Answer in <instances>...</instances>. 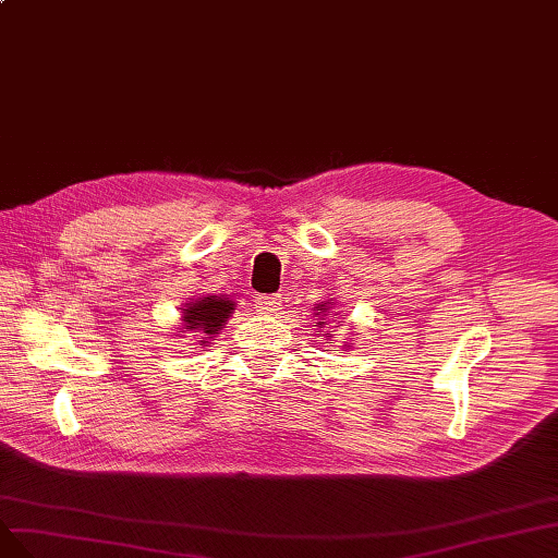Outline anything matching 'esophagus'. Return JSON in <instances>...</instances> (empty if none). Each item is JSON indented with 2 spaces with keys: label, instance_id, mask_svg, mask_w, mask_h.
Returning <instances> with one entry per match:
<instances>
[{
  "label": "esophagus",
  "instance_id": "obj_1",
  "mask_svg": "<svg viewBox=\"0 0 558 558\" xmlns=\"http://www.w3.org/2000/svg\"><path fill=\"white\" fill-rule=\"evenodd\" d=\"M254 306H257L262 313H278L282 306V296L280 294H259L254 299Z\"/></svg>",
  "mask_w": 558,
  "mask_h": 558
}]
</instances>
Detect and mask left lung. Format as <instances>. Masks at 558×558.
<instances>
[{"label":"left lung","mask_w":558,"mask_h":558,"mask_svg":"<svg viewBox=\"0 0 558 558\" xmlns=\"http://www.w3.org/2000/svg\"><path fill=\"white\" fill-rule=\"evenodd\" d=\"M317 311H323V313H327V308H320V306H317ZM317 317H320V313H315ZM323 320H325V317H323ZM317 325H325V323H317Z\"/></svg>","instance_id":"1"}]
</instances>
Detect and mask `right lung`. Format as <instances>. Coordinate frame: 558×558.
<instances>
[{
  "mask_svg": "<svg viewBox=\"0 0 558 558\" xmlns=\"http://www.w3.org/2000/svg\"><path fill=\"white\" fill-rule=\"evenodd\" d=\"M233 311V301L217 299V296H203L196 304H189L184 308V329L186 331H201V333H217L221 325L227 323L229 313Z\"/></svg>",
  "mask_w": 558,
  "mask_h": 558,
  "instance_id": "obj_1",
  "label": "right lung"
}]
</instances>
